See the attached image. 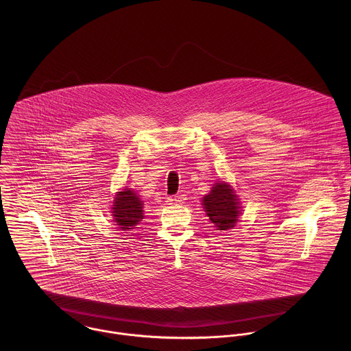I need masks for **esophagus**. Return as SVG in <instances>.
<instances>
[{"mask_svg": "<svg viewBox=\"0 0 351 351\" xmlns=\"http://www.w3.org/2000/svg\"><path fill=\"white\" fill-rule=\"evenodd\" d=\"M185 200H186V197H185L184 195H178V196H174V197H173V201L177 202V204H184Z\"/></svg>", "mask_w": 351, "mask_h": 351, "instance_id": "1", "label": "esophagus"}]
</instances>
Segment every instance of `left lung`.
<instances>
[{
  "mask_svg": "<svg viewBox=\"0 0 351 351\" xmlns=\"http://www.w3.org/2000/svg\"><path fill=\"white\" fill-rule=\"evenodd\" d=\"M202 205L209 220L220 231L235 227L242 213L241 202L232 186L223 181L213 184L210 192L202 197Z\"/></svg>",
  "mask_w": 351,
  "mask_h": 351,
  "instance_id": "obj_1",
  "label": "left lung"
}]
</instances>
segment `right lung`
Instances as JSON below:
<instances>
[{"mask_svg":"<svg viewBox=\"0 0 351 351\" xmlns=\"http://www.w3.org/2000/svg\"><path fill=\"white\" fill-rule=\"evenodd\" d=\"M112 216L117 228L121 231H132L145 217L143 202L132 189L124 188L121 192L116 193L112 206Z\"/></svg>","mask_w":351,"mask_h":351,"instance_id":"right-lung-1","label":"right lung"}]
</instances>
